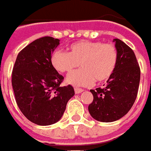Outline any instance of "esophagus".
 Masks as SVG:
<instances>
[{"instance_id": "34e87169", "label": "esophagus", "mask_w": 151, "mask_h": 151, "mask_svg": "<svg viewBox=\"0 0 151 151\" xmlns=\"http://www.w3.org/2000/svg\"><path fill=\"white\" fill-rule=\"evenodd\" d=\"M74 91H75L76 94H78V93H81L82 92H83V90L82 88H74Z\"/></svg>"}]
</instances>
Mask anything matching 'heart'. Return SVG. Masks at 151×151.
Returning a JSON list of instances; mask_svg holds the SVG:
<instances>
[{"instance_id":"1","label":"heart","mask_w":151,"mask_h":151,"mask_svg":"<svg viewBox=\"0 0 151 151\" xmlns=\"http://www.w3.org/2000/svg\"><path fill=\"white\" fill-rule=\"evenodd\" d=\"M52 66L60 73H69L76 68L81 69L68 76L67 83L75 87H88L104 82L113 74L118 53L115 45L101 41L81 40L69 47L68 53L55 50L50 58Z\"/></svg>"}]
</instances>
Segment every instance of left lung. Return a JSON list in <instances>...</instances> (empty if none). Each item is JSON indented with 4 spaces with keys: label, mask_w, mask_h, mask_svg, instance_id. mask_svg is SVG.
Segmentation results:
<instances>
[{
    "label": "left lung",
    "mask_w": 151,
    "mask_h": 151,
    "mask_svg": "<svg viewBox=\"0 0 151 151\" xmlns=\"http://www.w3.org/2000/svg\"><path fill=\"white\" fill-rule=\"evenodd\" d=\"M113 41L118 53L114 73L104 88L90 90L93 101L88 106L89 113L101 122H115L127 114L136 101L140 84V69L135 53L121 40Z\"/></svg>",
    "instance_id": "8db88e82"
}]
</instances>
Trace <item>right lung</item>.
Instances as JSON below:
<instances>
[{
  "label": "right lung",
  "mask_w": 151,
  "mask_h": 151,
  "mask_svg": "<svg viewBox=\"0 0 151 151\" xmlns=\"http://www.w3.org/2000/svg\"><path fill=\"white\" fill-rule=\"evenodd\" d=\"M59 40L37 39L19 52L12 70L11 83L16 103L24 116L40 126H49L62 117L73 97L71 85L60 87L63 77L50 61Z\"/></svg>",
  "instance_id": "obj_1"
}]
</instances>
